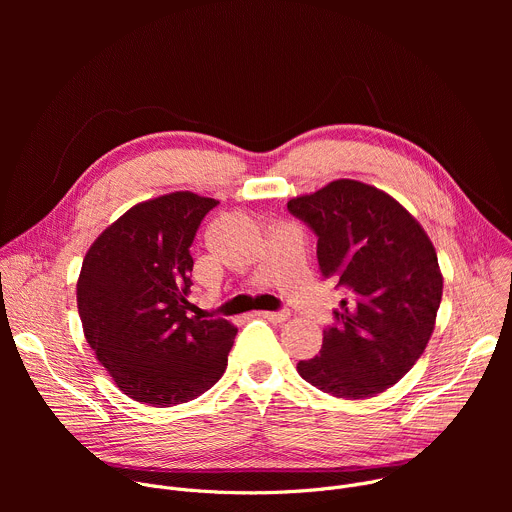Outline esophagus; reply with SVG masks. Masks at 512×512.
<instances>
[{
	"mask_svg": "<svg viewBox=\"0 0 512 512\" xmlns=\"http://www.w3.org/2000/svg\"><path fill=\"white\" fill-rule=\"evenodd\" d=\"M257 316L265 318V320H271V322H285L289 318V312L287 310H279V312H259Z\"/></svg>",
	"mask_w": 512,
	"mask_h": 512,
	"instance_id": "34e87169",
	"label": "esophagus"
}]
</instances>
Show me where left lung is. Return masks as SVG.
Wrapping results in <instances>:
<instances>
[{
    "mask_svg": "<svg viewBox=\"0 0 512 512\" xmlns=\"http://www.w3.org/2000/svg\"><path fill=\"white\" fill-rule=\"evenodd\" d=\"M316 237L318 267L344 298L320 354L298 362L316 389L364 399L395 385L427 346L444 279L415 218L389 194L354 180L287 202Z\"/></svg>",
    "mask_w": 512,
    "mask_h": 512,
    "instance_id": "left-lung-1",
    "label": "left lung"
}]
</instances>
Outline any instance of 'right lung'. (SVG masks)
Segmentation results:
<instances>
[{"mask_svg": "<svg viewBox=\"0 0 512 512\" xmlns=\"http://www.w3.org/2000/svg\"><path fill=\"white\" fill-rule=\"evenodd\" d=\"M216 204L192 192L141 202L83 261L77 302L87 342L115 385L139 403H188L227 369L237 328L192 316L196 306L188 300L190 247Z\"/></svg>", "mask_w": 512, "mask_h": 512, "instance_id": "obj_1", "label": "right lung"}]
</instances>
